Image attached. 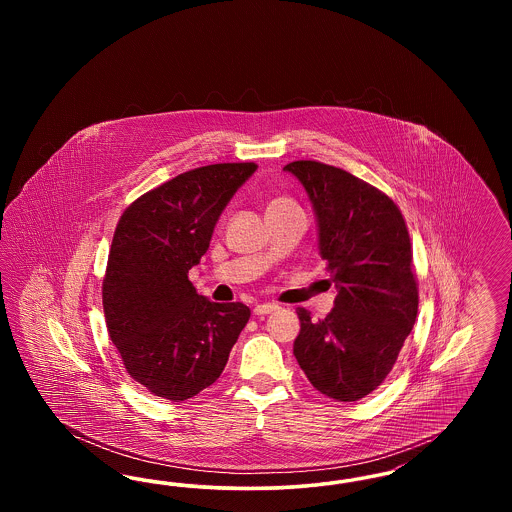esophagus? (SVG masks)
<instances>
[{
	"instance_id": "1",
	"label": "esophagus",
	"mask_w": 512,
	"mask_h": 512,
	"mask_svg": "<svg viewBox=\"0 0 512 512\" xmlns=\"http://www.w3.org/2000/svg\"><path fill=\"white\" fill-rule=\"evenodd\" d=\"M274 311H278V305H274V303H259V305H255V309H253V315L265 317V315H270V313H274Z\"/></svg>"
}]
</instances>
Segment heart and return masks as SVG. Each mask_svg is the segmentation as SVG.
<instances>
[{
    "instance_id": "b5f03b06",
    "label": "heart",
    "mask_w": 512,
    "mask_h": 512,
    "mask_svg": "<svg viewBox=\"0 0 512 512\" xmlns=\"http://www.w3.org/2000/svg\"><path fill=\"white\" fill-rule=\"evenodd\" d=\"M280 203H288V201H284V199H276V201H272L270 205H280Z\"/></svg>"
}]
</instances>
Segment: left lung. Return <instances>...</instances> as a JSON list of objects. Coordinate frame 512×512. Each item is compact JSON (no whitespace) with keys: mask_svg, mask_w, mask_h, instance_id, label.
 <instances>
[{"mask_svg":"<svg viewBox=\"0 0 512 512\" xmlns=\"http://www.w3.org/2000/svg\"><path fill=\"white\" fill-rule=\"evenodd\" d=\"M284 171L309 195L318 253L338 290L326 318L297 311L293 355L320 393L359 401L384 382L413 330L418 290L409 232L388 195L343 169L293 161Z\"/></svg>","mask_w":512,"mask_h":512,"instance_id":"left-lung-1","label":"left lung"}]
</instances>
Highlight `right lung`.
<instances>
[{
  "label": "right lung",
  "instance_id": "right-lung-1",
  "mask_svg": "<svg viewBox=\"0 0 512 512\" xmlns=\"http://www.w3.org/2000/svg\"><path fill=\"white\" fill-rule=\"evenodd\" d=\"M255 171V163H220L178 174L117 224L103 280L107 330L128 374L157 397L186 401L217 382L249 320L244 303L195 292L188 270Z\"/></svg>",
  "mask_w": 512,
  "mask_h": 512
}]
</instances>
